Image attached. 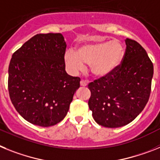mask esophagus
Listing matches in <instances>:
<instances>
[{
	"label": "esophagus",
	"mask_w": 160,
	"mask_h": 160,
	"mask_svg": "<svg viewBox=\"0 0 160 160\" xmlns=\"http://www.w3.org/2000/svg\"><path fill=\"white\" fill-rule=\"evenodd\" d=\"M80 85H81L82 87H85V86H87L88 85V84H87V81H86V80H82L81 81H80Z\"/></svg>",
	"instance_id": "34e87169"
}]
</instances>
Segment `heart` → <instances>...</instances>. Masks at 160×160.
Segmentation results:
<instances>
[{
  "instance_id": "b5f03b06",
  "label": "heart",
  "mask_w": 160,
  "mask_h": 160,
  "mask_svg": "<svg viewBox=\"0 0 160 160\" xmlns=\"http://www.w3.org/2000/svg\"><path fill=\"white\" fill-rule=\"evenodd\" d=\"M124 55V47L118 40L98 41L81 44L76 51L72 49L66 51L64 62L72 74L84 70V64H89L92 76L96 78H105L120 68Z\"/></svg>"
}]
</instances>
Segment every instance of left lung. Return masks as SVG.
<instances>
[{
	"label": "left lung",
	"instance_id": "8db88e82",
	"mask_svg": "<svg viewBox=\"0 0 160 160\" xmlns=\"http://www.w3.org/2000/svg\"><path fill=\"white\" fill-rule=\"evenodd\" d=\"M122 63L110 76L88 84V107L97 123L108 128L122 127L134 120L149 100L153 63L144 48L126 39Z\"/></svg>",
	"mask_w": 160,
	"mask_h": 160
}]
</instances>
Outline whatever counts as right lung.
I'll list each match as a JSON object with an SVG mask.
<instances>
[{"label":"right lung","instance_id":"add662e5","mask_svg":"<svg viewBox=\"0 0 160 160\" xmlns=\"http://www.w3.org/2000/svg\"><path fill=\"white\" fill-rule=\"evenodd\" d=\"M66 47L59 33L39 34L12 55L9 97L19 114L32 124L48 127L61 122L80 88V79L65 71Z\"/></svg>","mask_w":160,"mask_h":160}]
</instances>
